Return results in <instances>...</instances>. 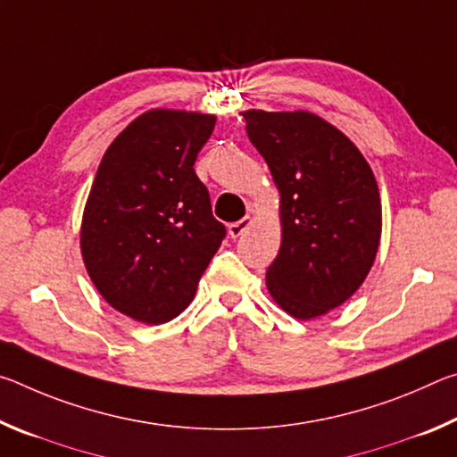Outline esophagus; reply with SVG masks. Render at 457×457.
Listing matches in <instances>:
<instances>
[{
    "label": "esophagus",
    "mask_w": 457,
    "mask_h": 457,
    "mask_svg": "<svg viewBox=\"0 0 457 457\" xmlns=\"http://www.w3.org/2000/svg\"><path fill=\"white\" fill-rule=\"evenodd\" d=\"M250 223H252L250 218H242L239 221L229 223V226H228V234L236 239V237L242 236L247 228H250Z\"/></svg>",
    "instance_id": "obj_1"
}]
</instances>
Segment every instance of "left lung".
I'll return each mask as SVG.
<instances>
[{"label":"left lung","instance_id":"8db88e82","mask_svg":"<svg viewBox=\"0 0 457 457\" xmlns=\"http://www.w3.org/2000/svg\"><path fill=\"white\" fill-rule=\"evenodd\" d=\"M245 133L280 191L282 245L268 290L294 319L349 300L373 266L381 195L361 151L312 112H244Z\"/></svg>","mask_w":457,"mask_h":457}]
</instances>
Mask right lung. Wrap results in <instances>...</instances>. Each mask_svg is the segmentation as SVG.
I'll return each mask as SVG.
<instances>
[{"label":"right lung","mask_w":457,"mask_h":457,"mask_svg":"<svg viewBox=\"0 0 457 457\" xmlns=\"http://www.w3.org/2000/svg\"><path fill=\"white\" fill-rule=\"evenodd\" d=\"M213 127V114L154 108L98 165L80 228L84 266L106 303L138 322L179 316L226 237L193 169Z\"/></svg>","instance_id":"right-lung-1"}]
</instances>
